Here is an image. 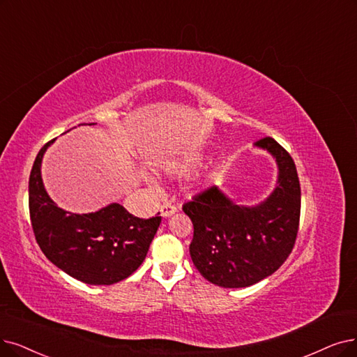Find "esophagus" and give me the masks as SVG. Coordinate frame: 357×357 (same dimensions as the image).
<instances>
[{
  "label": "esophagus",
  "mask_w": 357,
  "mask_h": 357,
  "mask_svg": "<svg viewBox=\"0 0 357 357\" xmlns=\"http://www.w3.org/2000/svg\"><path fill=\"white\" fill-rule=\"evenodd\" d=\"M161 215L162 217H171V215H174V213L177 212V206L176 205H173L171 202H165V204H162L161 205Z\"/></svg>",
  "instance_id": "1"
}]
</instances>
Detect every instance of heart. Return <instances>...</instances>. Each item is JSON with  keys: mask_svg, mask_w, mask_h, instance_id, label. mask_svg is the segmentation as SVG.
I'll use <instances>...</instances> for the list:
<instances>
[{"mask_svg": "<svg viewBox=\"0 0 357 357\" xmlns=\"http://www.w3.org/2000/svg\"><path fill=\"white\" fill-rule=\"evenodd\" d=\"M181 169H184V171H186V169H188V167H181Z\"/></svg>", "mask_w": 357, "mask_h": 357, "instance_id": "heart-1", "label": "heart"}]
</instances>
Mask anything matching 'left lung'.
<instances>
[{
  "label": "left lung",
  "instance_id": "8db88e82",
  "mask_svg": "<svg viewBox=\"0 0 357 357\" xmlns=\"http://www.w3.org/2000/svg\"><path fill=\"white\" fill-rule=\"evenodd\" d=\"M256 146L274 155L278 184L258 206H238L215 186L196 195L183 211L193 222L190 256L212 284L225 289L249 287L286 262L301 221V183L290 153L273 137Z\"/></svg>",
  "mask_w": 357,
  "mask_h": 357
}]
</instances>
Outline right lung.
I'll return each mask as SVG.
<instances>
[{
  "label": "right lung",
  "instance_id": "obj_1",
  "mask_svg": "<svg viewBox=\"0 0 357 357\" xmlns=\"http://www.w3.org/2000/svg\"><path fill=\"white\" fill-rule=\"evenodd\" d=\"M52 142L40 148L29 177L36 243L54 265L86 284L109 286L130 277L146 258L161 217L137 218L119 204L82 215L56 206L40 177L42 156Z\"/></svg>",
  "mask_w": 357,
  "mask_h": 357
}]
</instances>
